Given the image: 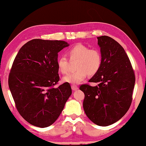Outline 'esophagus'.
Masks as SVG:
<instances>
[{"label": "esophagus", "instance_id": "obj_1", "mask_svg": "<svg viewBox=\"0 0 146 146\" xmlns=\"http://www.w3.org/2000/svg\"><path fill=\"white\" fill-rule=\"evenodd\" d=\"M71 89H72L73 91H76V90L79 89V87H78L77 85H72L71 86Z\"/></svg>", "mask_w": 146, "mask_h": 146}]
</instances>
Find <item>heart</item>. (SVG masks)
Wrapping results in <instances>:
<instances>
[{
	"mask_svg": "<svg viewBox=\"0 0 146 146\" xmlns=\"http://www.w3.org/2000/svg\"><path fill=\"white\" fill-rule=\"evenodd\" d=\"M71 60H77L75 68L77 71L63 78V81L70 84H78L87 77L93 76L99 71L102 65V55L97 49H90L83 44H77L67 52ZM57 66L61 73L69 72V61L64 56L57 60Z\"/></svg>",
	"mask_w": 146,
	"mask_h": 146,
	"instance_id": "b5f03b06",
	"label": "heart"
}]
</instances>
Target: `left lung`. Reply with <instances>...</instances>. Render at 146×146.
I'll use <instances>...</instances> for the list:
<instances>
[{"label": "left lung", "instance_id": "8db88e82", "mask_svg": "<svg viewBox=\"0 0 146 146\" xmlns=\"http://www.w3.org/2000/svg\"><path fill=\"white\" fill-rule=\"evenodd\" d=\"M102 55L100 70L89 82L80 86L85 94L83 108L94 124L107 126L116 122L128 111L132 100L135 75L124 48L110 37H98Z\"/></svg>", "mask_w": 146, "mask_h": 146}]
</instances>
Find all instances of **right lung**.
I'll use <instances>...</instances> for the list:
<instances>
[{
	"label": "right lung",
	"instance_id": "1",
	"mask_svg": "<svg viewBox=\"0 0 146 146\" xmlns=\"http://www.w3.org/2000/svg\"><path fill=\"white\" fill-rule=\"evenodd\" d=\"M69 44L64 41L34 39L20 49L9 77L10 91L18 112L30 124L46 128L53 124L72 91L59 80L58 53Z\"/></svg>",
	"mask_w": 146,
	"mask_h": 146
}]
</instances>
